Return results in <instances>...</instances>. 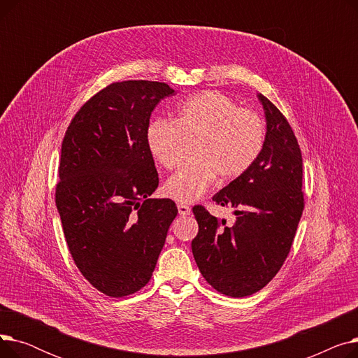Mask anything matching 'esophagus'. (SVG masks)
Segmentation results:
<instances>
[{"label": "esophagus", "mask_w": 358, "mask_h": 358, "mask_svg": "<svg viewBox=\"0 0 358 358\" xmlns=\"http://www.w3.org/2000/svg\"><path fill=\"white\" fill-rule=\"evenodd\" d=\"M178 213H180V216H189L190 215V212H192V209L189 208V206L187 204H182V203H180L178 206Z\"/></svg>", "instance_id": "obj_1"}]
</instances>
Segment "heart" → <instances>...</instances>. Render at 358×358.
Returning <instances> with one entry per match:
<instances>
[{
	"label": "heart",
	"mask_w": 358,
	"mask_h": 358,
	"mask_svg": "<svg viewBox=\"0 0 358 358\" xmlns=\"http://www.w3.org/2000/svg\"><path fill=\"white\" fill-rule=\"evenodd\" d=\"M182 136H197L193 162L182 165L168 178L164 192L182 204L197 201L215 178L234 180L251 168L264 146L266 129L258 113L242 108L219 91H203L182 100L174 122L150 120L146 145L150 155L164 168L180 161Z\"/></svg>",
	"instance_id": "obj_1"
}]
</instances>
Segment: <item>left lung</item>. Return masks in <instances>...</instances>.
Here are the masks:
<instances>
[{"label": "left lung", "instance_id": "obj_1", "mask_svg": "<svg viewBox=\"0 0 358 358\" xmlns=\"http://www.w3.org/2000/svg\"><path fill=\"white\" fill-rule=\"evenodd\" d=\"M267 131L248 171L213 196L234 208V222L194 206L199 234L192 242L197 267L219 293L245 297L267 286L286 261L302 212L303 162L287 119L258 94Z\"/></svg>", "mask_w": 358, "mask_h": 358}]
</instances>
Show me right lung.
I'll return each mask as SVG.
<instances>
[{
    "label": "right lung",
    "instance_id": "1",
    "mask_svg": "<svg viewBox=\"0 0 358 358\" xmlns=\"http://www.w3.org/2000/svg\"><path fill=\"white\" fill-rule=\"evenodd\" d=\"M173 94L158 81L113 83L65 131L56 208L73 262L110 297L148 285L178 213L171 199L149 197L159 178L145 138L150 113Z\"/></svg>",
    "mask_w": 358,
    "mask_h": 358
}]
</instances>
